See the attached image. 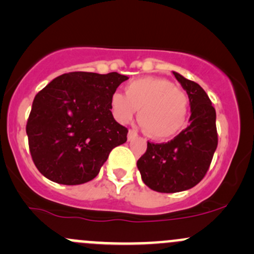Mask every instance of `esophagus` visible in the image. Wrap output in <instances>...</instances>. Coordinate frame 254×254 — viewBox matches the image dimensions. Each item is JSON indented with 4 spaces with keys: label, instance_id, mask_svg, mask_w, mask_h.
<instances>
[{
    "label": "esophagus",
    "instance_id": "obj_1",
    "mask_svg": "<svg viewBox=\"0 0 254 254\" xmlns=\"http://www.w3.org/2000/svg\"><path fill=\"white\" fill-rule=\"evenodd\" d=\"M136 136H137V134L135 130H129V132H127V140H129V141L134 140Z\"/></svg>",
    "mask_w": 254,
    "mask_h": 254
}]
</instances>
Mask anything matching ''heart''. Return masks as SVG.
Wrapping results in <instances>:
<instances>
[{"instance_id": "obj_1", "label": "heart", "mask_w": 254, "mask_h": 254, "mask_svg": "<svg viewBox=\"0 0 254 254\" xmlns=\"http://www.w3.org/2000/svg\"><path fill=\"white\" fill-rule=\"evenodd\" d=\"M112 112L118 122L127 124L139 109V122L155 139H167L181 131L187 123L189 99L175 83L161 77L134 79L125 94L114 93Z\"/></svg>"}]
</instances>
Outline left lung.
<instances>
[{
	"label": "left lung",
	"mask_w": 254,
	"mask_h": 254,
	"mask_svg": "<svg viewBox=\"0 0 254 254\" xmlns=\"http://www.w3.org/2000/svg\"><path fill=\"white\" fill-rule=\"evenodd\" d=\"M173 75L187 92L190 106L189 125L171 141L147 142L137 161L143 183L160 193L188 190L206 175L217 147L216 112L206 92L181 73Z\"/></svg>",
	"instance_id": "1"
}]
</instances>
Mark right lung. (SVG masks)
Listing matches in <instances>:
<instances>
[{
  "label": "right lung",
  "mask_w": 254,
  "mask_h": 254,
  "mask_svg": "<svg viewBox=\"0 0 254 254\" xmlns=\"http://www.w3.org/2000/svg\"><path fill=\"white\" fill-rule=\"evenodd\" d=\"M129 78L118 72H68L35 96L27 123L33 162L50 181L77 186L96 178L127 129L112 114L111 98Z\"/></svg>",
  "instance_id": "right-lung-1"
}]
</instances>
